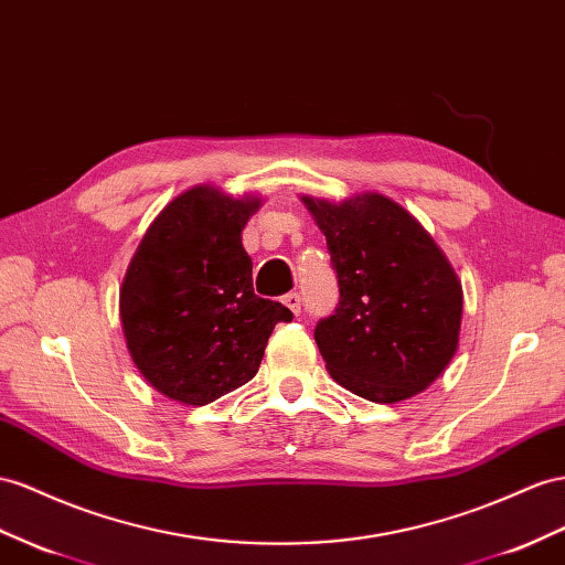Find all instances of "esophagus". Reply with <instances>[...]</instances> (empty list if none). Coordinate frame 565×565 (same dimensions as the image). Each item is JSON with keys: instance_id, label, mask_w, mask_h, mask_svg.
I'll return each instance as SVG.
<instances>
[{"instance_id": "34e87169", "label": "esophagus", "mask_w": 565, "mask_h": 565, "mask_svg": "<svg viewBox=\"0 0 565 565\" xmlns=\"http://www.w3.org/2000/svg\"><path fill=\"white\" fill-rule=\"evenodd\" d=\"M284 306L288 308V310H291L294 315H298L300 312V294H286L284 296Z\"/></svg>"}]
</instances>
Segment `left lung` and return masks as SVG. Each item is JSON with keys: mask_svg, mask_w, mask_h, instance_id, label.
Instances as JSON below:
<instances>
[{"mask_svg": "<svg viewBox=\"0 0 565 565\" xmlns=\"http://www.w3.org/2000/svg\"><path fill=\"white\" fill-rule=\"evenodd\" d=\"M300 200L327 236L339 277V306L315 327L329 374L386 406L425 392L458 351L462 286L451 263L382 193Z\"/></svg>", "mask_w": 565, "mask_h": 565, "instance_id": "obj_1", "label": "left lung"}]
</instances>
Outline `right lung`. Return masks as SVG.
I'll use <instances>...</instances> for the list:
<instances>
[{
  "mask_svg": "<svg viewBox=\"0 0 565 565\" xmlns=\"http://www.w3.org/2000/svg\"><path fill=\"white\" fill-rule=\"evenodd\" d=\"M263 198L200 183L145 231L119 294L128 353L159 394L205 406L250 382L277 322L294 315L253 294L241 231Z\"/></svg>",
  "mask_w": 565,
  "mask_h": 565,
  "instance_id": "1",
  "label": "right lung"
}]
</instances>
